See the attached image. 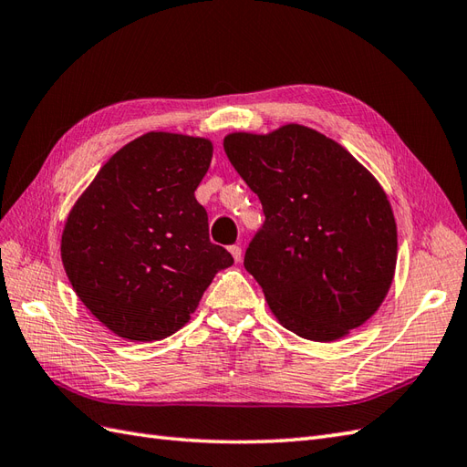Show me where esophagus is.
I'll list each match as a JSON object with an SVG mask.
<instances>
[{"instance_id": "obj_1", "label": "esophagus", "mask_w": 467, "mask_h": 467, "mask_svg": "<svg viewBox=\"0 0 467 467\" xmlns=\"http://www.w3.org/2000/svg\"><path fill=\"white\" fill-rule=\"evenodd\" d=\"M229 253L233 254V258H234L236 262H241V256H243V250H241V246H236V244H234V246H231V248H229Z\"/></svg>"}]
</instances>
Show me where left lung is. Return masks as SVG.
Instances as JSON below:
<instances>
[{
    "label": "left lung",
    "mask_w": 467,
    "mask_h": 467,
    "mask_svg": "<svg viewBox=\"0 0 467 467\" xmlns=\"http://www.w3.org/2000/svg\"><path fill=\"white\" fill-rule=\"evenodd\" d=\"M223 146L265 209L244 268L274 317L309 341L349 336L380 307L397 268L385 189L336 140L302 124L233 131Z\"/></svg>",
    "instance_id": "1"
}]
</instances>
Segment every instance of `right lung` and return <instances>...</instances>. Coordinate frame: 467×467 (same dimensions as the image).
Instances as JSON below:
<instances>
[{"label": "right lung", "mask_w": 467, "mask_h": 467, "mask_svg": "<svg viewBox=\"0 0 467 467\" xmlns=\"http://www.w3.org/2000/svg\"><path fill=\"white\" fill-rule=\"evenodd\" d=\"M213 141L148 131L106 161L70 209L61 258L90 314L118 337L158 341L182 329L233 256L209 241L195 199Z\"/></svg>", "instance_id": "obj_1"}]
</instances>
